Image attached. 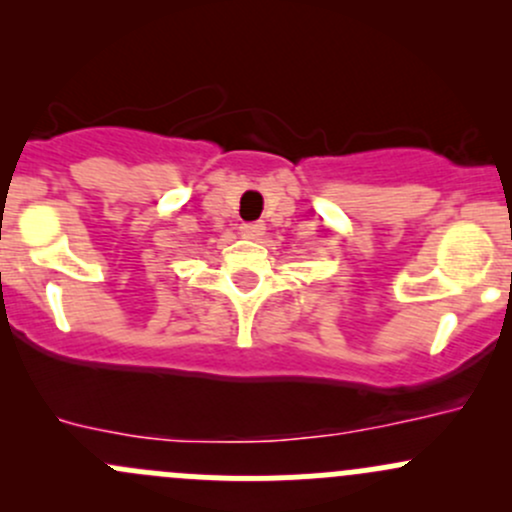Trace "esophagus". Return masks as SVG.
Segmentation results:
<instances>
[{
    "label": "esophagus",
    "instance_id": "34e87169",
    "mask_svg": "<svg viewBox=\"0 0 512 512\" xmlns=\"http://www.w3.org/2000/svg\"><path fill=\"white\" fill-rule=\"evenodd\" d=\"M240 230L247 240H257V237L265 235V223H242Z\"/></svg>",
    "mask_w": 512,
    "mask_h": 512
}]
</instances>
